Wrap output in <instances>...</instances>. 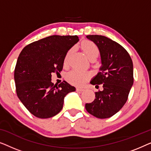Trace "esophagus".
Listing matches in <instances>:
<instances>
[{"instance_id":"esophagus-1","label":"esophagus","mask_w":151,"mask_h":151,"mask_svg":"<svg viewBox=\"0 0 151 151\" xmlns=\"http://www.w3.org/2000/svg\"><path fill=\"white\" fill-rule=\"evenodd\" d=\"M76 90H77L78 91H83L84 88H82V87H77V88H76Z\"/></svg>"}]
</instances>
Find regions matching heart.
<instances>
[{
	"label": "heart",
	"mask_w": 151,
	"mask_h": 151,
	"mask_svg": "<svg viewBox=\"0 0 151 151\" xmlns=\"http://www.w3.org/2000/svg\"><path fill=\"white\" fill-rule=\"evenodd\" d=\"M81 47L83 49L84 53L91 60H94L96 58L100 55V49L94 42L89 40H85L82 42ZM72 52V49H70L67 51L64 58V65H67L69 60V56ZM88 73L87 72L80 71L78 69H73L69 71L67 75V79L71 84H81L87 79Z\"/></svg>",
	"instance_id": "1"
}]
</instances>
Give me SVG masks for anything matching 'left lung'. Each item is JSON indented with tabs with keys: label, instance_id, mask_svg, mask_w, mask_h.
Instances as JSON below:
<instances>
[{
	"label": "left lung",
	"instance_id": "left-lung-1",
	"mask_svg": "<svg viewBox=\"0 0 151 151\" xmlns=\"http://www.w3.org/2000/svg\"><path fill=\"white\" fill-rule=\"evenodd\" d=\"M86 38L100 49L102 65L91 84L97 88L102 84V90L95 93V100L86 103L85 108L95 117L109 118L127 102L133 84V61L127 51L111 39L100 35H88Z\"/></svg>",
	"mask_w": 151,
	"mask_h": 151
}]
</instances>
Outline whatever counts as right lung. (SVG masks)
I'll return each instance as SVG.
<instances>
[{
	"mask_svg": "<svg viewBox=\"0 0 151 151\" xmlns=\"http://www.w3.org/2000/svg\"><path fill=\"white\" fill-rule=\"evenodd\" d=\"M79 38L77 36H48L27 45L18 58L14 80L18 98L38 118H49L63 107L64 98L76 88L64 81L51 82V73H59L64 58Z\"/></svg>",
	"mask_w": 151,
	"mask_h": 151,
	"instance_id": "add662e5",
	"label": "right lung"
}]
</instances>
